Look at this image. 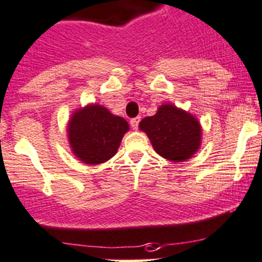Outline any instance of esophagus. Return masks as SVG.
Instances as JSON below:
<instances>
[{"label": "esophagus", "instance_id": "obj_1", "mask_svg": "<svg viewBox=\"0 0 262 262\" xmlns=\"http://www.w3.org/2000/svg\"><path fill=\"white\" fill-rule=\"evenodd\" d=\"M140 121H141V117H134V119L130 120V125L134 130L138 129V124H140Z\"/></svg>", "mask_w": 262, "mask_h": 262}]
</instances>
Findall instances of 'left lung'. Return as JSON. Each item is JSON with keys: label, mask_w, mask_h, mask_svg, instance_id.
Here are the masks:
<instances>
[{"label": "left lung", "mask_w": 262, "mask_h": 262, "mask_svg": "<svg viewBox=\"0 0 262 262\" xmlns=\"http://www.w3.org/2000/svg\"><path fill=\"white\" fill-rule=\"evenodd\" d=\"M140 129L147 134L155 151L172 162H185L201 145L199 120L172 104L160 105L154 116L140 122Z\"/></svg>", "instance_id": "1"}]
</instances>
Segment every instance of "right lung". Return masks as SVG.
I'll return each mask as SVG.
<instances>
[{
    "label": "right lung",
    "mask_w": 262,
    "mask_h": 262,
    "mask_svg": "<svg viewBox=\"0 0 262 262\" xmlns=\"http://www.w3.org/2000/svg\"><path fill=\"white\" fill-rule=\"evenodd\" d=\"M128 130L125 119L115 116L103 105L89 104L73 114L68 138L73 154L81 162L100 164L116 154Z\"/></svg>",
    "instance_id": "obj_1"
}]
</instances>
